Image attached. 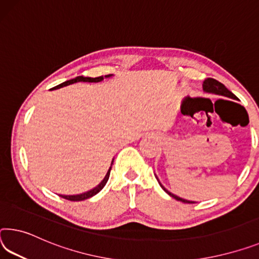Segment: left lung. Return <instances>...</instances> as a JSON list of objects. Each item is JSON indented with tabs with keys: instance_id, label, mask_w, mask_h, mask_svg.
Returning <instances> with one entry per match:
<instances>
[{
	"instance_id": "left-lung-1",
	"label": "left lung",
	"mask_w": 259,
	"mask_h": 259,
	"mask_svg": "<svg viewBox=\"0 0 259 259\" xmlns=\"http://www.w3.org/2000/svg\"><path fill=\"white\" fill-rule=\"evenodd\" d=\"M203 91L205 93H211V94H217V96H221V97H226V98H229V99H234V100H237V98L235 94H233L229 90L226 88V86L224 84H221L220 81L213 79V78H206L203 81ZM155 178H157V175H155ZM158 182L160 184V187H161L163 189V191H166L168 195H169L170 197H173V198H175L176 200H180V202L182 203H188V204H192V203H196V202H192V200H188V199H184V198H181V197L176 196L174 194H171L170 191H168L167 189L162 186L161 182L159 181V179L157 178Z\"/></svg>"
}]
</instances>
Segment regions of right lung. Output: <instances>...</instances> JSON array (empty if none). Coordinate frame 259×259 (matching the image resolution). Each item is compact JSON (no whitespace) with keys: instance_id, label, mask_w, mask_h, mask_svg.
<instances>
[{"instance_id":"obj_1","label":"right lung","mask_w":259,"mask_h":259,"mask_svg":"<svg viewBox=\"0 0 259 259\" xmlns=\"http://www.w3.org/2000/svg\"><path fill=\"white\" fill-rule=\"evenodd\" d=\"M113 75H107V76H101V77H97V78H91V77H83V76H78L76 78H73V79H70V80H67L64 81V83L60 84L55 86V88H53V90H57V89H61L63 88V86H68L70 84H75L77 83V81H88V83H99V81L104 80V78H110ZM113 161L114 159L112 160V163H110V167L109 169L107 170V174L105 175V178L102 181L98 184L97 187H94L93 189H91V190L89 191H85L83 192V194H78V195H60L62 198H65L68 200H73V202H79V200H85L88 198H91V197H93L94 195H97L98 192L102 190V188H104L106 186V183H107L108 179H109V174H110V169H112V165H113Z\"/></svg>"}]
</instances>
